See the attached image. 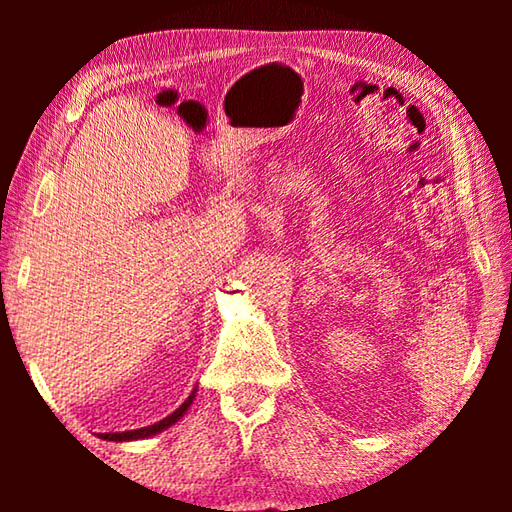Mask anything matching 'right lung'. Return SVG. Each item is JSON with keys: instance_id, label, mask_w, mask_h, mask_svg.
Segmentation results:
<instances>
[{"instance_id": "add662e5", "label": "right lung", "mask_w": 512, "mask_h": 512, "mask_svg": "<svg viewBox=\"0 0 512 512\" xmlns=\"http://www.w3.org/2000/svg\"><path fill=\"white\" fill-rule=\"evenodd\" d=\"M194 397H196V388H194V391H192V395H189L187 400L178 406L176 411H173L171 415H167V418L160 420V422L149 424V427L133 429V431H121V433H99V438H103V440H119V443H121V440H140V438H149V436H155V433L164 431V429H167V427H171V424H176L180 418H183L185 411L189 409V406H192Z\"/></svg>"}]
</instances>
